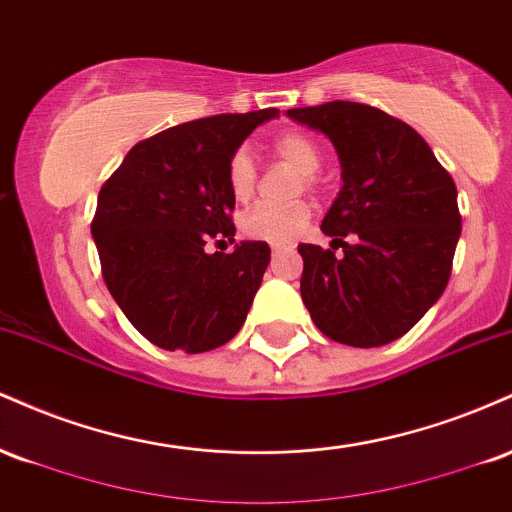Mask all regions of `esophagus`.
Returning <instances> with one entry per match:
<instances>
[{
  "label": "esophagus",
  "instance_id": "esophagus-1",
  "mask_svg": "<svg viewBox=\"0 0 512 512\" xmlns=\"http://www.w3.org/2000/svg\"><path fill=\"white\" fill-rule=\"evenodd\" d=\"M286 250H289V248H286V245H272V255L274 257H279L281 252H286Z\"/></svg>",
  "mask_w": 512,
  "mask_h": 512
}]
</instances>
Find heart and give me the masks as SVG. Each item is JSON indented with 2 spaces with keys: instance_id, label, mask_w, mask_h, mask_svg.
I'll list each match as a JSON object with an SVG mask.
<instances>
[{
  "instance_id": "obj_1",
  "label": "heart",
  "mask_w": 512,
  "mask_h": 512,
  "mask_svg": "<svg viewBox=\"0 0 512 512\" xmlns=\"http://www.w3.org/2000/svg\"><path fill=\"white\" fill-rule=\"evenodd\" d=\"M272 154L289 166L303 173L305 187L317 185V170L322 166V151L313 137L303 132H284L272 142ZM228 190L236 202L245 204L255 195L257 187V168L252 156L245 149L236 151L228 161L226 170ZM310 221V204L293 202L286 207H274V204H260L240 221L243 233L252 240H264L272 245H284L296 240L305 231Z\"/></svg>"
}]
</instances>
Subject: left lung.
Listing matches in <instances>:
<instances>
[{"label":"left lung","instance_id":"8db88e82","mask_svg":"<svg viewBox=\"0 0 512 512\" xmlns=\"http://www.w3.org/2000/svg\"><path fill=\"white\" fill-rule=\"evenodd\" d=\"M286 115L330 139L344 182L322 219L332 250L298 245L305 308L339 344L395 342L448 286L462 231L455 182L416 129L373 105L332 101Z\"/></svg>","mask_w":512,"mask_h":512}]
</instances>
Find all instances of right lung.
<instances>
[{
    "mask_svg": "<svg viewBox=\"0 0 512 512\" xmlns=\"http://www.w3.org/2000/svg\"><path fill=\"white\" fill-rule=\"evenodd\" d=\"M279 110L214 115L134 144L98 192L91 233L103 279L127 320L166 351L202 354L231 342L262 284L267 243H233L226 170L252 129Z\"/></svg>",
    "mask_w": 512,
    "mask_h": 512,
    "instance_id": "add662e5",
    "label": "right lung"
}]
</instances>
